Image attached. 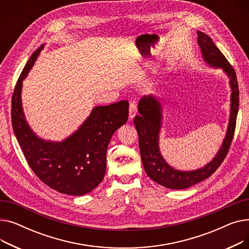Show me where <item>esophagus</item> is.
Here are the masks:
<instances>
[{"label":"esophagus","mask_w":249,"mask_h":249,"mask_svg":"<svg viewBox=\"0 0 249 249\" xmlns=\"http://www.w3.org/2000/svg\"><path fill=\"white\" fill-rule=\"evenodd\" d=\"M136 113H137V105L134 102L130 103V106H129V120H132L133 118L135 117Z\"/></svg>","instance_id":"1"}]
</instances>
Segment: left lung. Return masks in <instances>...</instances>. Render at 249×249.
Wrapping results in <instances>:
<instances>
[{"instance_id": "8db88e82", "label": "left lung", "mask_w": 249, "mask_h": 249, "mask_svg": "<svg viewBox=\"0 0 249 249\" xmlns=\"http://www.w3.org/2000/svg\"><path fill=\"white\" fill-rule=\"evenodd\" d=\"M198 44L204 62L208 67L221 69L229 80L230 114L226 134L221 147L211 161L203 167L193 171H179L169 165L160 152V136L162 128L163 103L162 97L143 96L138 102L139 115L135 116L134 124L139 137V148L142 164L147 176L162 187L172 190H184L210 178L220 166L233 139L239 106V89L235 71L225 56L207 34L198 31Z\"/></svg>"}]
</instances>
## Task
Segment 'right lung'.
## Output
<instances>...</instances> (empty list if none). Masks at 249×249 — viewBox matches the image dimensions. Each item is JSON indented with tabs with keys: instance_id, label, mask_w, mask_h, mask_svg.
<instances>
[{
	"instance_id": "1",
	"label": "right lung",
	"mask_w": 249,
	"mask_h": 249,
	"mask_svg": "<svg viewBox=\"0 0 249 249\" xmlns=\"http://www.w3.org/2000/svg\"><path fill=\"white\" fill-rule=\"evenodd\" d=\"M44 44L34 51L12 98V126L26 160L44 184L61 194L83 196L99 186L106 174V153L118 128L128 120L129 103L95 107L83 124L61 141L39 137L26 120L22 106L23 81Z\"/></svg>"
}]
</instances>
